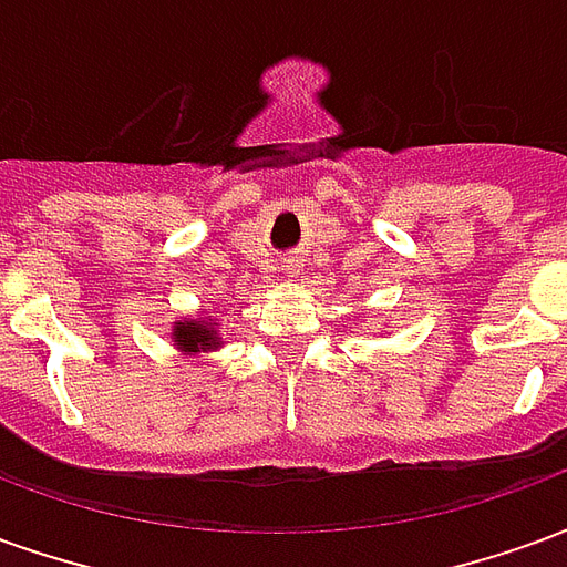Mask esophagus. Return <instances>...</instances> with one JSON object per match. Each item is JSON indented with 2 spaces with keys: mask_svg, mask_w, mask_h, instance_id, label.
<instances>
[{
  "mask_svg": "<svg viewBox=\"0 0 567 567\" xmlns=\"http://www.w3.org/2000/svg\"><path fill=\"white\" fill-rule=\"evenodd\" d=\"M282 270L288 272V276H297V272H300V260H285Z\"/></svg>",
  "mask_w": 567,
  "mask_h": 567,
  "instance_id": "obj_1",
  "label": "esophagus"
}]
</instances>
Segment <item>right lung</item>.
Returning <instances> with one entry per match:
<instances>
[{"mask_svg":"<svg viewBox=\"0 0 567 567\" xmlns=\"http://www.w3.org/2000/svg\"><path fill=\"white\" fill-rule=\"evenodd\" d=\"M173 340L178 349L185 352H206V349H218V333L209 324H197V321H178L173 328Z\"/></svg>","mask_w":567,"mask_h":567,"instance_id":"add662e5","label":"right lung"}]
</instances>
